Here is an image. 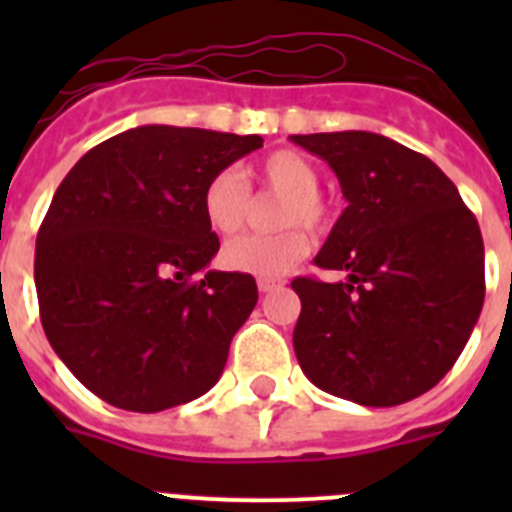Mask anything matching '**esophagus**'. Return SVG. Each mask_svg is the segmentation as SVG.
Here are the masks:
<instances>
[{
	"label": "esophagus",
	"instance_id": "1",
	"mask_svg": "<svg viewBox=\"0 0 512 512\" xmlns=\"http://www.w3.org/2000/svg\"><path fill=\"white\" fill-rule=\"evenodd\" d=\"M256 284H259L261 295H269V292H274V289H282L284 287L282 279H269V277H261Z\"/></svg>",
	"mask_w": 512,
	"mask_h": 512
}]
</instances>
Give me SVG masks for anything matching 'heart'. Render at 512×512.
<instances>
[{
    "label": "heart",
    "instance_id": "b5f03b06",
    "mask_svg": "<svg viewBox=\"0 0 512 512\" xmlns=\"http://www.w3.org/2000/svg\"><path fill=\"white\" fill-rule=\"evenodd\" d=\"M246 176L261 187L282 194L277 225L271 235H241L225 243L220 261L230 271L253 277H282L310 251V238L300 225L320 230L328 220V207L320 197V174L310 158L297 151H274L248 166ZM251 210V189L238 171H217L202 192V212L215 233L233 235L246 223Z\"/></svg>",
    "mask_w": 512,
    "mask_h": 512
}]
</instances>
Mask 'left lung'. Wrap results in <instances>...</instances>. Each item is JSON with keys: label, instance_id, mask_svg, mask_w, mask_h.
Instances as JSON below:
<instances>
[{"label": "left lung", "instance_id": "obj_1", "mask_svg": "<svg viewBox=\"0 0 512 512\" xmlns=\"http://www.w3.org/2000/svg\"><path fill=\"white\" fill-rule=\"evenodd\" d=\"M328 161L348 207L315 256L343 282L300 277L295 354L328 395L392 408L436 387L485 302L477 217L431 158L366 130L289 135Z\"/></svg>", "mask_w": 512, "mask_h": 512}]
</instances>
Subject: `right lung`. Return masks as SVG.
I'll return each instance as SVG.
<instances>
[{"mask_svg":"<svg viewBox=\"0 0 512 512\" xmlns=\"http://www.w3.org/2000/svg\"><path fill=\"white\" fill-rule=\"evenodd\" d=\"M261 135L140 125L76 161L35 243L40 320L58 359L115 408L158 413L205 395L259 300L251 274L206 271L202 212L217 171Z\"/></svg>","mask_w":512,"mask_h":512,"instance_id":"right-lung-1","label":"right lung"}]
</instances>
